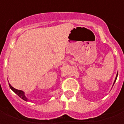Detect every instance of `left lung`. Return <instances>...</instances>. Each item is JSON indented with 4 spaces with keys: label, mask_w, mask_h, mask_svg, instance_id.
Returning <instances> with one entry per match:
<instances>
[{
    "label": "left lung",
    "mask_w": 124,
    "mask_h": 124,
    "mask_svg": "<svg viewBox=\"0 0 124 124\" xmlns=\"http://www.w3.org/2000/svg\"><path fill=\"white\" fill-rule=\"evenodd\" d=\"M117 74H118V72H117ZM117 75H116V79H115V80H114V84L115 82H116V79H117ZM113 86H114V85H113Z\"/></svg>",
    "instance_id": "left-lung-1"
}]
</instances>
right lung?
I'll use <instances>...</instances> for the list:
<instances>
[{"mask_svg":"<svg viewBox=\"0 0 124 124\" xmlns=\"http://www.w3.org/2000/svg\"><path fill=\"white\" fill-rule=\"evenodd\" d=\"M9 86L10 88V89L12 90V91L14 92L15 93H16L18 96H19L20 98H21L23 99V100H24V101H28V99L25 96V93L23 91H22V90H17V89H15V88H13L10 84H9Z\"/></svg>","mask_w":124,"mask_h":124,"instance_id":"1","label":"right lung"}]
</instances>
